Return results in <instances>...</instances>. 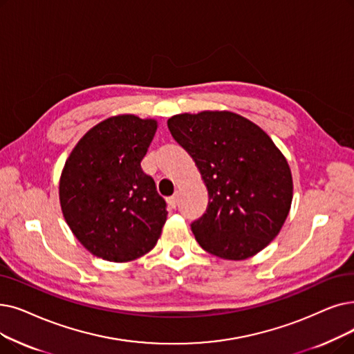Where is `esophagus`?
Masks as SVG:
<instances>
[{
    "instance_id": "1",
    "label": "esophagus",
    "mask_w": 354,
    "mask_h": 354,
    "mask_svg": "<svg viewBox=\"0 0 354 354\" xmlns=\"http://www.w3.org/2000/svg\"><path fill=\"white\" fill-rule=\"evenodd\" d=\"M167 204H169V207L171 208H176V205H178V195L175 194L174 196H171L167 199Z\"/></svg>"
}]
</instances>
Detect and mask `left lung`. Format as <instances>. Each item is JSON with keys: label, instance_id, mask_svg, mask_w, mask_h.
Wrapping results in <instances>:
<instances>
[{"label": "left lung", "instance_id": "8db88e82", "mask_svg": "<svg viewBox=\"0 0 354 354\" xmlns=\"http://www.w3.org/2000/svg\"><path fill=\"white\" fill-rule=\"evenodd\" d=\"M174 139L194 159L208 191V207L191 230L208 253L244 260L279 234L294 182L282 151L253 121L232 111L176 114Z\"/></svg>", "mask_w": 354, "mask_h": 354}]
</instances>
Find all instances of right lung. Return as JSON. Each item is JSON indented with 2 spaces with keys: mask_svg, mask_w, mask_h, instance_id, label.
<instances>
[{
  "mask_svg": "<svg viewBox=\"0 0 354 354\" xmlns=\"http://www.w3.org/2000/svg\"><path fill=\"white\" fill-rule=\"evenodd\" d=\"M158 130L155 118L120 114L88 130L59 179L65 221L84 248L126 263L155 248L167 211L140 162Z\"/></svg>",
  "mask_w": 354,
  "mask_h": 354,
  "instance_id": "right-lung-1",
  "label": "right lung"
}]
</instances>
